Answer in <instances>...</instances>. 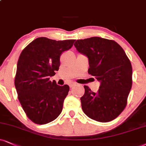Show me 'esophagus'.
<instances>
[{"label":"esophagus","mask_w":146,"mask_h":146,"mask_svg":"<svg viewBox=\"0 0 146 146\" xmlns=\"http://www.w3.org/2000/svg\"><path fill=\"white\" fill-rule=\"evenodd\" d=\"M69 85H70V87L72 88V87H74L75 85H76V82H71V83H70Z\"/></svg>","instance_id":"34e87169"}]
</instances>
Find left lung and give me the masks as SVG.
<instances>
[{
  "mask_svg": "<svg viewBox=\"0 0 146 146\" xmlns=\"http://www.w3.org/2000/svg\"><path fill=\"white\" fill-rule=\"evenodd\" d=\"M74 45L89 58L88 73L101 82L96 93L84 86V94L80 98L82 110L96 121H111L127 106L132 87L130 60L123 48L113 40L91 37L77 40Z\"/></svg>",
  "mask_w": 146,
  "mask_h": 146,
  "instance_id": "left-lung-1",
  "label": "left lung"
}]
</instances>
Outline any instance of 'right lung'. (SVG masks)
<instances>
[{
    "instance_id": "1",
    "label": "right lung",
    "mask_w": 146,
    "mask_h": 146,
    "mask_svg": "<svg viewBox=\"0 0 146 146\" xmlns=\"http://www.w3.org/2000/svg\"><path fill=\"white\" fill-rule=\"evenodd\" d=\"M74 41L38 38L19 55L14 82L21 107L33 123H48L62 112L70 87L57 85L49 78L59 70L61 55L71 48Z\"/></svg>"
}]
</instances>
